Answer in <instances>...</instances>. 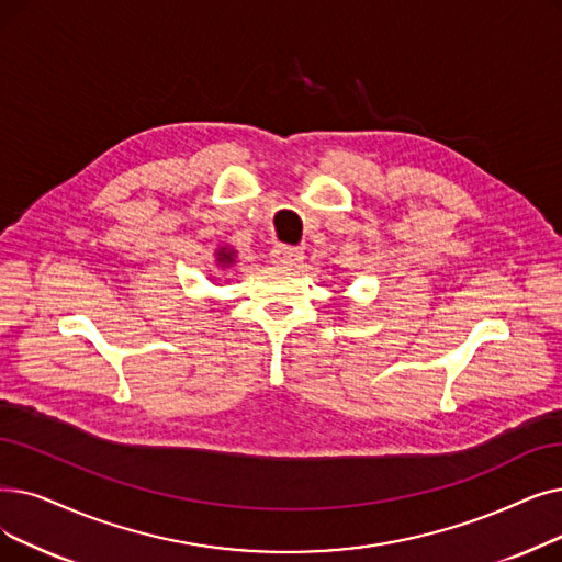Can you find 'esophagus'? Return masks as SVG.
Instances as JSON below:
<instances>
[{
  "label": "esophagus",
  "mask_w": 562,
  "mask_h": 562,
  "mask_svg": "<svg viewBox=\"0 0 562 562\" xmlns=\"http://www.w3.org/2000/svg\"><path fill=\"white\" fill-rule=\"evenodd\" d=\"M303 250L301 248H291V246H276L271 250V261L278 263V266H284V268H291L303 261Z\"/></svg>",
  "instance_id": "34e87169"
}]
</instances>
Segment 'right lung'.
<instances>
[{"label": "right lung", "instance_id": "1", "mask_svg": "<svg viewBox=\"0 0 562 562\" xmlns=\"http://www.w3.org/2000/svg\"><path fill=\"white\" fill-rule=\"evenodd\" d=\"M234 257H236V252H234L232 248H221V250L215 252V261L221 263L223 268H227L229 263H234Z\"/></svg>", "mask_w": 562, "mask_h": 562}]
</instances>
